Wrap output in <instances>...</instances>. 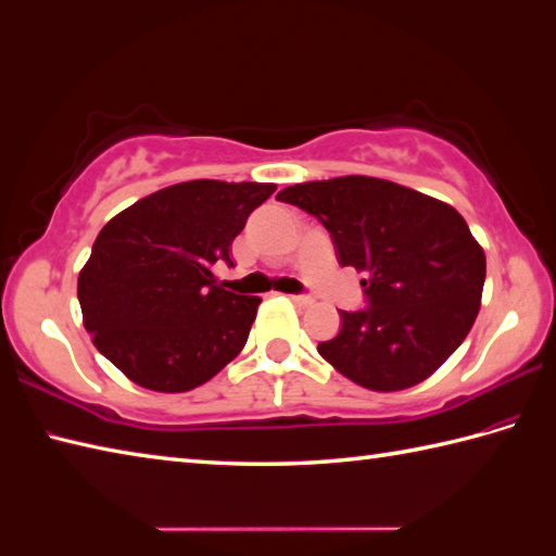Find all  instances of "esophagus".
Returning a JSON list of instances; mask_svg holds the SVG:
<instances>
[{
    "label": "esophagus",
    "mask_w": 556,
    "mask_h": 556,
    "mask_svg": "<svg viewBox=\"0 0 556 556\" xmlns=\"http://www.w3.org/2000/svg\"><path fill=\"white\" fill-rule=\"evenodd\" d=\"M290 300L298 306H309L314 302L312 298H306V294H290Z\"/></svg>",
    "instance_id": "esophagus-1"
}]
</instances>
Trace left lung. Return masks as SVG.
Listing matches in <instances>:
<instances>
[{
    "instance_id": "8db88e82",
    "label": "left lung",
    "mask_w": 556,
    "mask_h": 556,
    "mask_svg": "<svg viewBox=\"0 0 556 556\" xmlns=\"http://www.w3.org/2000/svg\"><path fill=\"white\" fill-rule=\"evenodd\" d=\"M316 216L342 266L366 274L364 312L318 354L344 378L394 392L433 376L471 330L485 282V252L454 206L404 185L342 176L278 192Z\"/></svg>"
}]
</instances>
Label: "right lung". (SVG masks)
<instances>
[{"mask_svg": "<svg viewBox=\"0 0 556 556\" xmlns=\"http://www.w3.org/2000/svg\"><path fill=\"white\" fill-rule=\"evenodd\" d=\"M274 182L188 180L123 208L78 276L83 326L118 371L156 392H188L242 352L262 298L218 286L212 266Z\"/></svg>", "mask_w": 556, "mask_h": 556, "instance_id": "add662e5", "label": "right lung"}]
</instances>
